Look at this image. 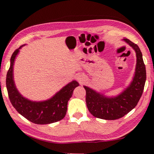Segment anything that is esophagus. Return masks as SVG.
Instances as JSON below:
<instances>
[{"instance_id":"esophagus-1","label":"esophagus","mask_w":154,"mask_h":154,"mask_svg":"<svg viewBox=\"0 0 154 154\" xmlns=\"http://www.w3.org/2000/svg\"><path fill=\"white\" fill-rule=\"evenodd\" d=\"M77 79L80 83H83L85 81V77L84 75H83L82 74H78L77 75Z\"/></svg>"}]
</instances>
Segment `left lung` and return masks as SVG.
<instances>
[{
    "instance_id": "1",
    "label": "left lung",
    "mask_w": 154,
    "mask_h": 154,
    "mask_svg": "<svg viewBox=\"0 0 154 154\" xmlns=\"http://www.w3.org/2000/svg\"><path fill=\"white\" fill-rule=\"evenodd\" d=\"M123 41L131 47L136 53L137 64L132 82L119 94L107 96L83 85L86 91L85 101L91 114L96 118L114 120L124 117L137 106L144 90L146 81L145 66L141 51L137 44L127 38Z\"/></svg>"
}]
</instances>
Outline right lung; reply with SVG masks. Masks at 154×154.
I'll list each match as a JSON object with an SVG mask.
<instances>
[{"label": "right lung", "instance_id": "add662e5", "mask_svg": "<svg viewBox=\"0 0 154 154\" xmlns=\"http://www.w3.org/2000/svg\"><path fill=\"white\" fill-rule=\"evenodd\" d=\"M20 46L13 53L7 74L6 86L9 100L17 111L28 120L36 124H49L58 122L66 116L68 101L75 88L79 84L73 80L56 92L51 98L43 101H33L25 98L17 90L14 77V66Z\"/></svg>", "mask_w": 154, "mask_h": 154}]
</instances>
